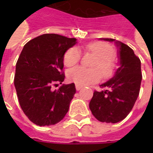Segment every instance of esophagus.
Instances as JSON below:
<instances>
[{
  "instance_id": "1",
  "label": "esophagus",
  "mask_w": 153,
  "mask_h": 153,
  "mask_svg": "<svg viewBox=\"0 0 153 153\" xmlns=\"http://www.w3.org/2000/svg\"><path fill=\"white\" fill-rule=\"evenodd\" d=\"M82 88V86H81V85H77V84H76V90H80V89H81V88Z\"/></svg>"
}]
</instances>
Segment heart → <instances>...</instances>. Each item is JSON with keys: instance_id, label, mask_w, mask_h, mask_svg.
Listing matches in <instances>:
<instances>
[{"instance_id": "obj_1", "label": "heart", "mask_w": 153, "mask_h": 153, "mask_svg": "<svg viewBox=\"0 0 153 153\" xmlns=\"http://www.w3.org/2000/svg\"><path fill=\"white\" fill-rule=\"evenodd\" d=\"M86 51L96 57L92 66L94 68H85L82 66L72 68L67 72L69 81L77 85H88L96 82L103 76L107 78L114 72L115 56L114 48L105 42H94L87 45ZM81 59V51L77 47H71L66 50L63 57L64 65L67 67H72ZM102 72L100 73V71Z\"/></svg>"}]
</instances>
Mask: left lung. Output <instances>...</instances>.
<instances>
[{"label": "left lung", "instance_id": "obj_1", "mask_svg": "<svg viewBox=\"0 0 153 153\" xmlns=\"http://www.w3.org/2000/svg\"><path fill=\"white\" fill-rule=\"evenodd\" d=\"M114 42V39L105 38ZM119 46L120 66L115 76L100 85L102 91H94L89 108L100 122L116 123L123 120L131 111L138 98L142 79L140 60L128 45L116 42Z\"/></svg>", "mask_w": 153, "mask_h": 153}]
</instances>
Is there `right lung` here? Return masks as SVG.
<instances>
[{"instance_id": "right-lung-1", "label": "right lung", "mask_w": 153, "mask_h": 153, "mask_svg": "<svg viewBox=\"0 0 153 153\" xmlns=\"http://www.w3.org/2000/svg\"><path fill=\"white\" fill-rule=\"evenodd\" d=\"M76 43V38L44 34L25 45L16 64L14 86L21 109L33 123L53 125L68 112L75 84H63L58 90L52 87L64 82L63 57Z\"/></svg>"}]
</instances>
